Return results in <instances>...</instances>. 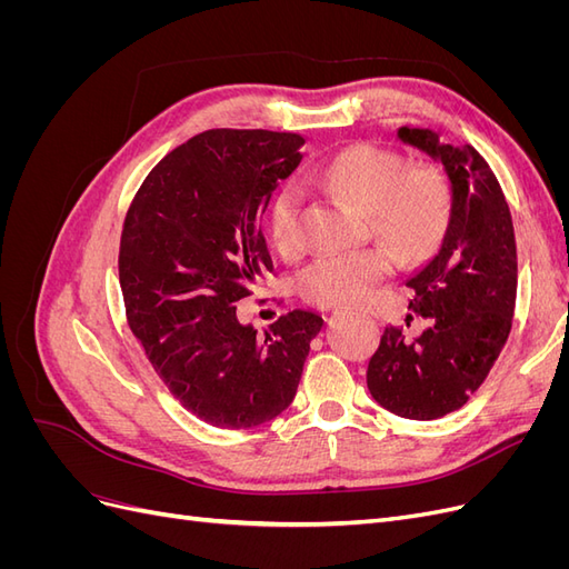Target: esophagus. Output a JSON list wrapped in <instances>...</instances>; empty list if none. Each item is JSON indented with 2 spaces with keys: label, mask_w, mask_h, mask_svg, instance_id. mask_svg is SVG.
I'll list each match as a JSON object with an SVG mask.
<instances>
[{
  "label": "esophagus",
  "mask_w": 569,
  "mask_h": 569,
  "mask_svg": "<svg viewBox=\"0 0 569 569\" xmlns=\"http://www.w3.org/2000/svg\"><path fill=\"white\" fill-rule=\"evenodd\" d=\"M335 313H341V311H335Z\"/></svg>",
  "instance_id": "34e87169"
}]
</instances>
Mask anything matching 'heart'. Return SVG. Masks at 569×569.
<instances>
[{
    "instance_id": "1",
    "label": "heart",
    "mask_w": 569,
    "mask_h": 569,
    "mask_svg": "<svg viewBox=\"0 0 569 569\" xmlns=\"http://www.w3.org/2000/svg\"><path fill=\"white\" fill-rule=\"evenodd\" d=\"M316 180L360 209L403 263L420 261L435 249L451 209V189L435 168H406V161L372 144H356L316 168ZM301 194L295 184L272 199L268 232L274 249L295 256L301 249L297 228ZM393 270V253L385 247L320 256L306 266L299 289L322 308L366 301L377 282Z\"/></svg>"
}]
</instances>
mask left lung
Here are the masks:
<instances>
[{
  "label": "left lung",
  "mask_w": 569,
  "mask_h": 569,
  "mask_svg": "<svg viewBox=\"0 0 569 569\" xmlns=\"http://www.w3.org/2000/svg\"><path fill=\"white\" fill-rule=\"evenodd\" d=\"M396 140L443 166L451 213L435 253L406 280L408 308L427 327L416 339L385 327L366 377L372 399L393 416L437 420L465 406L503 349L518 253L501 184L477 149L443 144L427 128H399Z\"/></svg>",
  "instance_id": "1"
}]
</instances>
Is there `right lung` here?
Listing matches in <instances>:
<instances>
[{"instance_id":"1","label":"right lung","mask_w":569,"mask_h":569,"mask_svg":"<svg viewBox=\"0 0 569 569\" xmlns=\"http://www.w3.org/2000/svg\"><path fill=\"white\" fill-rule=\"evenodd\" d=\"M301 147L291 132L206 130L153 166L126 218L118 274L130 330L168 391L213 427L278 418L322 327L291 311L258 339L234 313L272 270L261 213Z\"/></svg>"}]
</instances>
